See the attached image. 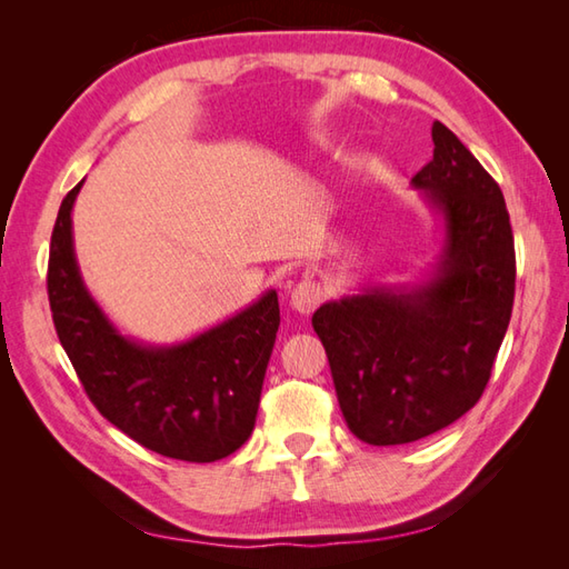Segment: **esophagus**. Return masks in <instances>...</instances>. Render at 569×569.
I'll list each match as a JSON object with an SVG mask.
<instances>
[{
    "label": "esophagus",
    "mask_w": 569,
    "mask_h": 569,
    "mask_svg": "<svg viewBox=\"0 0 569 569\" xmlns=\"http://www.w3.org/2000/svg\"><path fill=\"white\" fill-rule=\"evenodd\" d=\"M322 298H325V291H322L320 283L300 281L291 291V306L298 312H303V316H310V312L322 303Z\"/></svg>",
    "instance_id": "1"
}]
</instances>
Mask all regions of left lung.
I'll list each match as a JSON object with an SVG mask.
<instances>
[{
	"label": "left lung",
	"mask_w": 569,
	"mask_h": 569,
	"mask_svg": "<svg viewBox=\"0 0 569 569\" xmlns=\"http://www.w3.org/2000/svg\"><path fill=\"white\" fill-rule=\"evenodd\" d=\"M432 143L410 183L445 222L438 269L418 286H379L312 316L347 428L369 445L416 442L475 408L511 320L516 251L503 192L442 122H432Z\"/></svg>",
	"instance_id": "1"
}]
</instances>
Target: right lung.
Segmentation results:
<instances>
[{
	"label": "right lung",
	"instance_id": "add662e5",
	"mask_svg": "<svg viewBox=\"0 0 569 569\" xmlns=\"http://www.w3.org/2000/svg\"><path fill=\"white\" fill-rule=\"evenodd\" d=\"M60 202L48 253L53 325L84 393L131 440L183 462H214L239 450L257 422L281 310L276 291L208 332L173 347L119 335L94 303L72 249V202Z\"/></svg>",
	"mask_w": 569,
	"mask_h": 569
}]
</instances>
